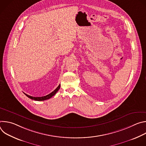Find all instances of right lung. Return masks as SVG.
<instances>
[{
  "label": "right lung",
  "instance_id": "right-lung-1",
  "mask_svg": "<svg viewBox=\"0 0 146 146\" xmlns=\"http://www.w3.org/2000/svg\"><path fill=\"white\" fill-rule=\"evenodd\" d=\"M60 85L59 84L58 86V87L54 91H52L51 93H50V94L46 95V96H41V97H33V96H31L30 95H28L26 94H25V95L28 96L29 98L31 99H33V100H37V101H42V100H47V99H48L50 98H51L52 96H53L54 95L56 94V93L58 91V90H59L60 88Z\"/></svg>",
  "mask_w": 146,
  "mask_h": 146
}]
</instances>
